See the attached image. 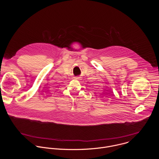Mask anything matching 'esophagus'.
<instances>
[{
    "label": "esophagus",
    "instance_id": "1",
    "mask_svg": "<svg viewBox=\"0 0 159 159\" xmlns=\"http://www.w3.org/2000/svg\"><path fill=\"white\" fill-rule=\"evenodd\" d=\"M75 79H77V80H79V79H80V77H75Z\"/></svg>",
    "mask_w": 159,
    "mask_h": 159
}]
</instances>
